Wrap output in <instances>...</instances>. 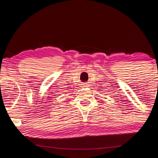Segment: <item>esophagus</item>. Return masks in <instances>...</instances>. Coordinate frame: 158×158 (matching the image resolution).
<instances>
[{
	"instance_id": "obj_1",
	"label": "esophagus",
	"mask_w": 158,
	"mask_h": 158,
	"mask_svg": "<svg viewBox=\"0 0 158 158\" xmlns=\"http://www.w3.org/2000/svg\"><path fill=\"white\" fill-rule=\"evenodd\" d=\"M87 85H88V82H84L83 84H82V87H87Z\"/></svg>"
}]
</instances>
